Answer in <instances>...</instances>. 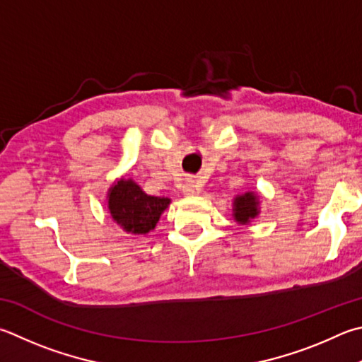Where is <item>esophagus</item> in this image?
<instances>
[{"label":"esophagus","mask_w":362,"mask_h":362,"mask_svg":"<svg viewBox=\"0 0 362 362\" xmlns=\"http://www.w3.org/2000/svg\"><path fill=\"white\" fill-rule=\"evenodd\" d=\"M198 189H199V183L196 179H192V177H189V179H185V182L182 183V193L185 196H192L198 192Z\"/></svg>","instance_id":"obj_1"}]
</instances>
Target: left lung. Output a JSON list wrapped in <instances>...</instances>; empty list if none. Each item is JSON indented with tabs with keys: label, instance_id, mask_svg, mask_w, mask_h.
Wrapping results in <instances>:
<instances>
[{
	"label": "left lung",
	"instance_id": "8db88e82",
	"mask_svg": "<svg viewBox=\"0 0 362 362\" xmlns=\"http://www.w3.org/2000/svg\"><path fill=\"white\" fill-rule=\"evenodd\" d=\"M261 198L256 192H245L238 194L233 201V218L239 223V225H250L252 220L261 212Z\"/></svg>",
	"mask_w": 362,
	"mask_h": 362
}]
</instances>
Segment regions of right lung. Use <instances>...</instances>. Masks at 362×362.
<instances>
[{
  "instance_id": "right-lung-1",
  "label": "right lung",
  "mask_w": 362,
  "mask_h": 362,
  "mask_svg": "<svg viewBox=\"0 0 362 362\" xmlns=\"http://www.w3.org/2000/svg\"><path fill=\"white\" fill-rule=\"evenodd\" d=\"M170 199L150 196L133 179H117L107 192V209L123 231L134 235L153 231Z\"/></svg>"
}]
</instances>
